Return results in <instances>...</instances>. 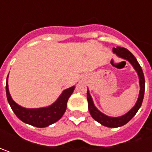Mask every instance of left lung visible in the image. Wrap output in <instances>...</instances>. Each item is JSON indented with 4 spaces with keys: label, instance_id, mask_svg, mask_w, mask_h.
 Wrapping results in <instances>:
<instances>
[{
    "label": "left lung",
    "instance_id": "obj_1",
    "mask_svg": "<svg viewBox=\"0 0 152 152\" xmlns=\"http://www.w3.org/2000/svg\"><path fill=\"white\" fill-rule=\"evenodd\" d=\"M113 51L118 57L129 61L137 73L138 77H139L140 88L137 102L134 106V107H132L124 115L120 116V117H110L106 114L102 113V112H100L96 107L89 90L87 91V100H88V108H89L90 113L94 119L97 121L99 124H101L102 125L106 126L108 128H118V127L124 125L128 122H129L133 118V117L136 114L140 107H141V104L143 102L144 94H145V77H144V73L141 69V67L140 66L134 56L133 55L129 50H127L125 48H123V47L117 46L116 48L113 49Z\"/></svg>",
    "mask_w": 152,
    "mask_h": 152
}]
</instances>
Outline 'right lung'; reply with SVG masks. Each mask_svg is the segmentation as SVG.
I'll use <instances>...</instances> for the list:
<instances>
[{
    "label": "right lung",
    "instance_id": "obj_1",
    "mask_svg": "<svg viewBox=\"0 0 152 152\" xmlns=\"http://www.w3.org/2000/svg\"><path fill=\"white\" fill-rule=\"evenodd\" d=\"M74 88L75 86H72L64 90L54 103L40 108H25L17 104L9 93L8 76L7 78L6 92L9 105L21 121L37 128H45L57 122L63 116L67 109L68 98L73 94Z\"/></svg>",
    "mask_w": 152,
    "mask_h": 152
}]
</instances>
